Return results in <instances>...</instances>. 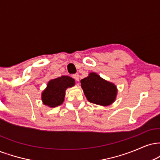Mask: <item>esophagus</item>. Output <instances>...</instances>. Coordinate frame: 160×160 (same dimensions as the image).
Returning <instances> with one entry per match:
<instances>
[{
	"label": "esophagus",
	"instance_id": "34e87169",
	"mask_svg": "<svg viewBox=\"0 0 160 160\" xmlns=\"http://www.w3.org/2000/svg\"><path fill=\"white\" fill-rule=\"evenodd\" d=\"M73 78L75 79V80H76V81L78 82L79 80H80V75H79L78 74H75L73 75Z\"/></svg>",
	"mask_w": 160,
	"mask_h": 160
}]
</instances>
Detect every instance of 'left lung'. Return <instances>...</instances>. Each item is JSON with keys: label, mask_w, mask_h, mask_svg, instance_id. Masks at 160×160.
<instances>
[{"label": "left lung", "mask_w": 160, "mask_h": 160, "mask_svg": "<svg viewBox=\"0 0 160 160\" xmlns=\"http://www.w3.org/2000/svg\"><path fill=\"white\" fill-rule=\"evenodd\" d=\"M80 82L84 95L91 103L108 106L115 101L117 94L116 86L96 73H90L89 76L82 79Z\"/></svg>", "instance_id": "left-lung-1"}]
</instances>
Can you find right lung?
Returning <instances> with one entry per match:
<instances>
[{
	"instance_id": "obj_1",
	"label": "right lung",
	"mask_w": 160,
	"mask_h": 160,
	"mask_svg": "<svg viewBox=\"0 0 160 160\" xmlns=\"http://www.w3.org/2000/svg\"><path fill=\"white\" fill-rule=\"evenodd\" d=\"M75 80L71 77L62 76L49 80L47 88L42 92V102L43 104L50 108H55L63 103L65 100V90L72 87Z\"/></svg>"
}]
</instances>
